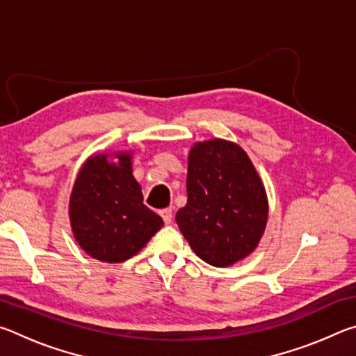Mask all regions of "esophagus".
Listing matches in <instances>:
<instances>
[{
  "instance_id": "esophagus-1",
  "label": "esophagus",
  "mask_w": 356,
  "mask_h": 356,
  "mask_svg": "<svg viewBox=\"0 0 356 356\" xmlns=\"http://www.w3.org/2000/svg\"><path fill=\"white\" fill-rule=\"evenodd\" d=\"M160 215L163 216V221L166 222V225H170V222L172 221V209L170 207V209H163L160 212Z\"/></svg>"
}]
</instances>
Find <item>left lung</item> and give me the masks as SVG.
<instances>
[{
    "label": "left lung",
    "instance_id": "obj_1",
    "mask_svg": "<svg viewBox=\"0 0 356 356\" xmlns=\"http://www.w3.org/2000/svg\"><path fill=\"white\" fill-rule=\"evenodd\" d=\"M186 195L176 221L204 262L229 267L257 248L268 220L267 191L237 143L215 138L193 144Z\"/></svg>",
    "mask_w": 356,
    "mask_h": 356
}]
</instances>
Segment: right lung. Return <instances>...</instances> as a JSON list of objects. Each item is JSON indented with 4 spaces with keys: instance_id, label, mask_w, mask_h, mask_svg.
I'll return each instance as SVG.
<instances>
[{
    "instance_id": "right-lung-1",
    "label": "right lung",
    "mask_w": 356,
    "mask_h": 356,
    "mask_svg": "<svg viewBox=\"0 0 356 356\" xmlns=\"http://www.w3.org/2000/svg\"><path fill=\"white\" fill-rule=\"evenodd\" d=\"M131 159L129 150L94 154L72 186V232L84 252L102 262L127 261L163 226L161 216L143 204Z\"/></svg>"
}]
</instances>
